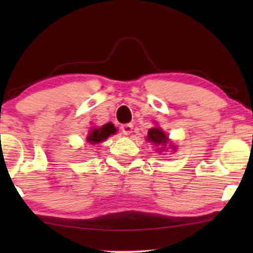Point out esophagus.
I'll return each mask as SVG.
<instances>
[{
  "label": "esophagus",
  "mask_w": 253,
  "mask_h": 253,
  "mask_svg": "<svg viewBox=\"0 0 253 253\" xmlns=\"http://www.w3.org/2000/svg\"><path fill=\"white\" fill-rule=\"evenodd\" d=\"M132 129H133L132 124H124V126H122V127H121V130H122V132L124 134L132 133Z\"/></svg>",
  "instance_id": "esophagus-1"
}]
</instances>
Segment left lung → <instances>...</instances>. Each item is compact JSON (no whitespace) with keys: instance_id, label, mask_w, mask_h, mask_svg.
Instances as JSON below:
<instances>
[{"instance_id":"8db88e82","label":"left lung","mask_w":253,"mask_h":253,"mask_svg":"<svg viewBox=\"0 0 253 253\" xmlns=\"http://www.w3.org/2000/svg\"><path fill=\"white\" fill-rule=\"evenodd\" d=\"M146 139L150 141V143H153L154 145H157V146H160L159 148H157V151L160 152V153L161 151H164V148L167 146V144L169 143L168 136L164 132V130L159 126L152 127V129L148 130ZM170 146L172 150H175L174 145H170Z\"/></svg>"}]
</instances>
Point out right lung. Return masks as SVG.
Here are the masks:
<instances>
[{
    "label": "right lung",
    "instance_id": "1",
    "mask_svg": "<svg viewBox=\"0 0 253 253\" xmlns=\"http://www.w3.org/2000/svg\"><path fill=\"white\" fill-rule=\"evenodd\" d=\"M115 133H116V127L114 126V124L107 123L105 126L100 127H92V130L89 131L86 140H87L89 144H99L101 143V141L106 140L109 136H112V134H115Z\"/></svg>",
    "mask_w": 253,
    "mask_h": 253
}]
</instances>
